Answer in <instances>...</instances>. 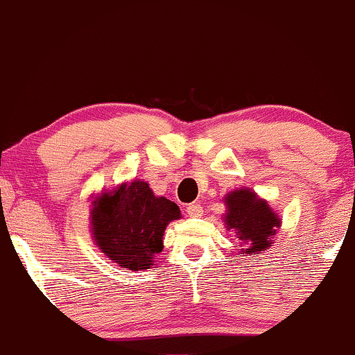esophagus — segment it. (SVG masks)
<instances>
[{"mask_svg": "<svg viewBox=\"0 0 355 355\" xmlns=\"http://www.w3.org/2000/svg\"><path fill=\"white\" fill-rule=\"evenodd\" d=\"M185 211L189 217H202L203 215V209L200 203H190V205H187Z\"/></svg>", "mask_w": 355, "mask_h": 355, "instance_id": "1", "label": "esophagus"}]
</instances>
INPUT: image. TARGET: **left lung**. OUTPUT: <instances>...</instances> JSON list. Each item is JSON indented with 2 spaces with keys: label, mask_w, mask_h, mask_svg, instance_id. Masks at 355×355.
I'll use <instances>...</instances> for the list:
<instances>
[{
  "label": "left lung",
  "mask_w": 355,
  "mask_h": 355,
  "mask_svg": "<svg viewBox=\"0 0 355 355\" xmlns=\"http://www.w3.org/2000/svg\"><path fill=\"white\" fill-rule=\"evenodd\" d=\"M227 210L222 220L225 229L237 235L239 257H257L268 250L274 243L277 230L282 227V218L272 210L266 198H260L248 187L235 189L223 197Z\"/></svg>",
  "instance_id": "left-lung-1"
}]
</instances>
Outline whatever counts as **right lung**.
I'll return each instance as SVG.
<instances>
[{
  "instance_id": "add662e5",
  "label": "right lung",
  "mask_w": 355,
  "mask_h": 355,
  "mask_svg": "<svg viewBox=\"0 0 355 355\" xmlns=\"http://www.w3.org/2000/svg\"><path fill=\"white\" fill-rule=\"evenodd\" d=\"M182 218L177 203L144 180L123 182L92 198L89 230L101 254L125 270H145L164 250L166 225Z\"/></svg>"
}]
</instances>
